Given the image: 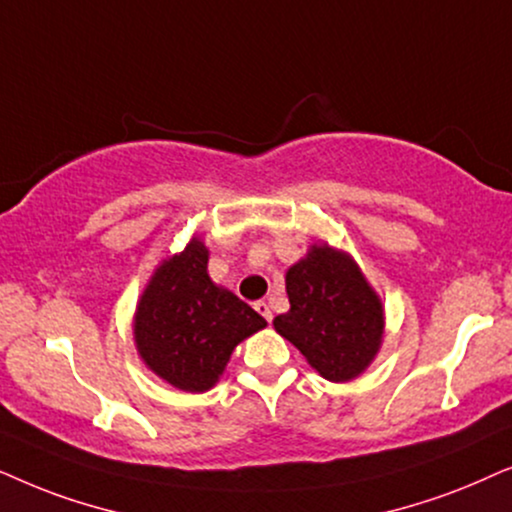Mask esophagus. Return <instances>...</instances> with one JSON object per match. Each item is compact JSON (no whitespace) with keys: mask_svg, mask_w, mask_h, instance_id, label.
<instances>
[{"mask_svg":"<svg viewBox=\"0 0 512 512\" xmlns=\"http://www.w3.org/2000/svg\"><path fill=\"white\" fill-rule=\"evenodd\" d=\"M255 309H257V313H262V316L271 323V318H274V311H271V306L267 302H257Z\"/></svg>","mask_w":512,"mask_h":512,"instance_id":"1","label":"esophagus"}]
</instances>
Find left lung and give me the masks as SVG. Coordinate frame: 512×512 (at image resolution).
<instances>
[{
  "label": "left lung",
  "instance_id": "obj_1",
  "mask_svg": "<svg viewBox=\"0 0 512 512\" xmlns=\"http://www.w3.org/2000/svg\"><path fill=\"white\" fill-rule=\"evenodd\" d=\"M285 290L290 311L274 318L278 335L323 379L360 377L384 342L386 313L356 260L330 243H313L285 274Z\"/></svg>",
  "mask_w": 512,
  "mask_h": 512
}]
</instances>
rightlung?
Instances as JSON below:
<instances>
[{
	"instance_id": "1",
	"label": "right lung",
	"mask_w": 512,
	"mask_h": 512,
	"mask_svg": "<svg viewBox=\"0 0 512 512\" xmlns=\"http://www.w3.org/2000/svg\"><path fill=\"white\" fill-rule=\"evenodd\" d=\"M199 236L154 269L138 299L133 339L149 372L177 391H210L243 339L267 327L255 309L208 276Z\"/></svg>"
}]
</instances>
